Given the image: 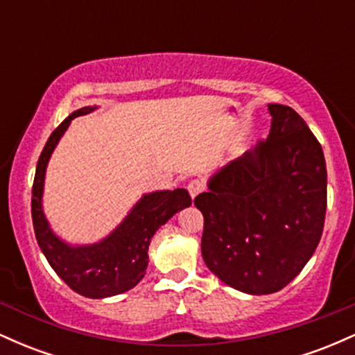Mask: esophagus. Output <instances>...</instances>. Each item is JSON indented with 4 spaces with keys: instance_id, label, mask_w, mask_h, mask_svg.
I'll use <instances>...</instances> for the list:
<instances>
[{
    "instance_id": "esophagus-1",
    "label": "esophagus",
    "mask_w": 355,
    "mask_h": 355,
    "mask_svg": "<svg viewBox=\"0 0 355 355\" xmlns=\"http://www.w3.org/2000/svg\"><path fill=\"white\" fill-rule=\"evenodd\" d=\"M187 189H189L190 197L195 198L203 190V183L200 180H191L189 185H187Z\"/></svg>"
}]
</instances>
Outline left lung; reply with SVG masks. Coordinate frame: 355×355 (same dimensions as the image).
Returning a JSON list of instances; mask_svg holds the SVG:
<instances>
[{
	"label": "left lung",
	"instance_id": "left-lung-1",
	"mask_svg": "<svg viewBox=\"0 0 355 355\" xmlns=\"http://www.w3.org/2000/svg\"><path fill=\"white\" fill-rule=\"evenodd\" d=\"M268 112L267 140L211 175L195 198L207 267L250 295L274 294L300 274L327 209L320 144L295 110L272 103Z\"/></svg>",
	"mask_w": 355,
	"mask_h": 355
}]
</instances>
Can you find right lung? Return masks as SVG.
<instances>
[{"label":"right lung","mask_w":355,"mask_h":355,"mask_svg":"<svg viewBox=\"0 0 355 355\" xmlns=\"http://www.w3.org/2000/svg\"><path fill=\"white\" fill-rule=\"evenodd\" d=\"M96 107H83L61 121L51 133L36 165L31 217L38 245L53 270L76 294L88 299H105L123 294L144 279L148 266V245L155 232L177 211L191 205L185 189L145 193L123 222L108 237L92 245H70L51 230L43 211V187L48 162L73 118L92 113Z\"/></svg>","instance_id":"1"}]
</instances>
